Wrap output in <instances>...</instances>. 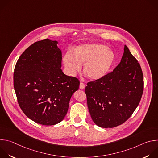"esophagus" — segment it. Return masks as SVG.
Here are the masks:
<instances>
[{
  "instance_id": "1",
  "label": "esophagus",
  "mask_w": 158,
  "mask_h": 158,
  "mask_svg": "<svg viewBox=\"0 0 158 158\" xmlns=\"http://www.w3.org/2000/svg\"><path fill=\"white\" fill-rule=\"evenodd\" d=\"M85 84H84V83H82V82H81L80 85H79V88H80L81 89H84L85 88Z\"/></svg>"
}]
</instances>
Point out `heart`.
Returning <instances> with one entry per match:
<instances>
[{"mask_svg": "<svg viewBox=\"0 0 158 158\" xmlns=\"http://www.w3.org/2000/svg\"><path fill=\"white\" fill-rule=\"evenodd\" d=\"M74 55L67 52L64 56L63 61L67 71L74 76L81 71L84 64V73L93 81L104 77L116 62L114 51L102 44L81 45L74 50Z\"/></svg>", "mask_w": 158, "mask_h": 158, "instance_id": "b5f03b06", "label": "heart"}]
</instances>
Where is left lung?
<instances>
[{
  "label": "left lung",
  "instance_id": "8db88e82",
  "mask_svg": "<svg viewBox=\"0 0 158 158\" xmlns=\"http://www.w3.org/2000/svg\"><path fill=\"white\" fill-rule=\"evenodd\" d=\"M143 89L140 64L124 46L121 60L113 71L87 84L85 93L93 121L104 128L123 124L139 105Z\"/></svg>",
  "mask_w": 158,
  "mask_h": 158
}]
</instances>
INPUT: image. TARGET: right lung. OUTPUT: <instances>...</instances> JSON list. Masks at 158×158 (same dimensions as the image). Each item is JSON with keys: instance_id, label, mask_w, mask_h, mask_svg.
I'll return each mask as SVG.
<instances>
[{"instance_id": "obj_1", "label": "right lung", "mask_w": 158, "mask_h": 158, "mask_svg": "<svg viewBox=\"0 0 158 158\" xmlns=\"http://www.w3.org/2000/svg\"><path fill=\"white\" fill-rule=\"evenodd\" d=\"M57 44L48 39L34 42L21 54L14 72L20 109L30 119L45 126L64 119L80 84L61 70L62 52Z\"/></svg>"}]
</instances>
